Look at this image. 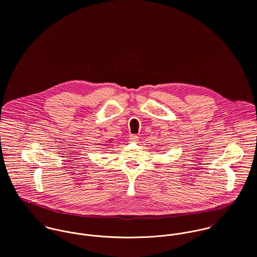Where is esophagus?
Segmentation results:
<instances>
[{
    "mask_svg": "<svg viewBox=\"0 0 257 257\" xmlns=\"http://www.w3.org/2000/svg\"><path fill=\"white\" fill-rule=\"evenodd\" d=\"M129 140H130L131 142H137V141L139 140V137H138L136 134H131V135L129 136Z\"/></svg>",
    "mask_w": 257,
    "mask_h": 257,
    "instance_id": "34e87169",
    "label": "esophagus"
}]
</instances>
